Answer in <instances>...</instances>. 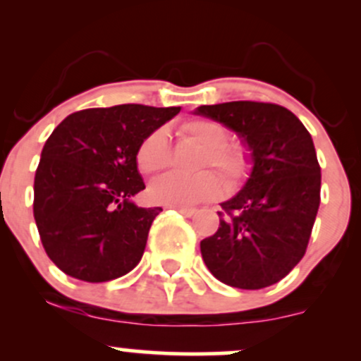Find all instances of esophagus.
Instances as JSON below:
<instances>
[{
	"mask_svg": "<svg viewBox=\"0 0 361 361\" xmlns=\"http://www.w3.org/2000/svg\"><path fill=\"white\" fill-rule=\"evenodd\" d=\"M173 209L178 210V212H180V214L186 215V217H192V215H193L195 212H197V210L190 209V207H173Z\"/></svg>",
	"mask_w": 361,
	"mask_h": 361,
	"instance_id": "esophagus-1",
	"label": "esophagus"
}]
</instances>
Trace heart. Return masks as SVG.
<instances>
[{
  "instance_id": "1",
  "label": "heart",
  "mask_w": 361,
  "mask_h": 361,
  "mask_svg": "<svg viewBox=\"0 0 361 361\" xmlns=\"http://www.w3.org/2000/svg\"><path fill=\"white\" fill-rule=\"evenodd\" d=\"M180 134L204 147L198 169L214 168L226 188L234 190L246 180L251 169V157L243 144L226 142L227 128L209 118L190 120L180 127ZM169 144L164 130H156L142 140L137 149V166L152 175L168 166ZM222 181L214 173L197 176L164 175L149 185V198L154 204L168 207H192L210 202L222 193Z\"/></svg>"
}]
</instances>
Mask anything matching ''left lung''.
Wrapping results in <instances>:
<instances>
[{
  "mask_svg": "<svg viewBox=\"0 0 361 361\" xmlns=\"http://www.w3.org/2000/svg\"><path fill=\"white\" fill-rule=\"evenodd\" d=\"M193 114L235 132L251 157L243 188L221 204L217 233L200 243L202 258L222 283L270 287L305 255L321 204L312 137L292 111L273 103L227 102Z\"/></svg>",
  "mask_w": 361,
  "mask_h": 361,
  "instance_id": "left-lung-1",
  "label": "left lung"
}]
</instances>
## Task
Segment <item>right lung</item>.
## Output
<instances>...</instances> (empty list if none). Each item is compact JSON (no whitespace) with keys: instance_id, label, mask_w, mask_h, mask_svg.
<instances>
[{"instance_id":"obj_1","label":"right lung","mask_w":361,"mask_h":361,"mask_svg":"<svg viewBox=\"0 0 361 361\" xmlns=\"http://www.w3.org/2000/svg\"><path fill=\"white\" fill-rule=\"evenodd\" d=\"M180 110L135 103L88 109L54 128L35 171L34 217L45 252L66 275L100 283L137 267L163 210L132 200L146 188L137 149Z\"/></svg>"}]
</instances>
